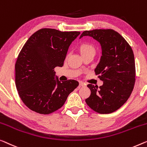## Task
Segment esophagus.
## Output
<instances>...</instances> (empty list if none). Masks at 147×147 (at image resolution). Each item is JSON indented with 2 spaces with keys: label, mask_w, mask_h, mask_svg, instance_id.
<instances>
[{
  "label": "esophagus",
  "mask_w": 147,
  "mask_h": 147,
  "mask_svg": "<svg viewBox=\"0 0 147 147\" xmlns=\"http://www.w3.org/2000/svg\"><path fill=\"white\" fill-rule=\"evenodd\" d=\"M79 85H80V86H86V84H85V83L83 82H80Z\"/></svg>",
  "instance_id": "obj_1"
}]
</instances>
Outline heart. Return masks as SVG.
I'll use <instances>...</instances> for the list:
<instances>
[{"mask_svg":"<svg viewBox=\"0 0 147 147\" xmlns=\"http://www.w3.org/2000/svg\"><path fill=\"white\" fill-rule=\"evenodd\" d=\"M80 53L81 55H84L90 53H94L95 48L92 43L89 42H83L78 47Z\"/></svg>","mask_w":147,"mask_h":147,"instance_id":"1","label":"heart"}]
</instances>
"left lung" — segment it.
<instances>
[{"label": "left lung", "mask_w": 147, "mask_h": 147, "mask_svg": "<svg viewBox=\"0 0 147 147\" xmlns=\"http://www.w3.org/2000/svg\"><path fill=\"white\" fill-rule=\"evenodd\" d=\"M83 36L92 37L101 45L102 55L94 71L104 82L99 88L87 85L91 94L85 101L96 112L111 113L127 102L134 88L135 63L132 48L113 30L84 31L80 38Z\"/></svg>", "instance_id": "left-lung-1"}]
</instances>
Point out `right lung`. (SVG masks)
Masks as SVG:
<instances>
[{
  "label": "right lung",
  "instance_id": "add662e5",
  "mask_svg": "<svg viewBox=\"0 0 147 147\" xmlns=\"http://www.w3.org/2000/svg\"><path fill=\"white\" fill-rule=\"evenodd\" d=\"M79 32L42 28L28 39L15 64V83L26 106L40 114H49L64 105L78 82L55 78L56 67H63L67 51Z\"/></svg>",
  "mask_w": 147,
  "mask_h": 147
}]
</instances>
